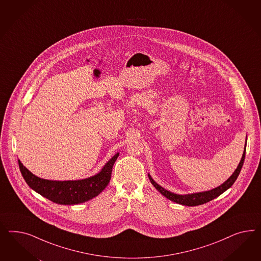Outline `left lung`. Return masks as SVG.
<instances>
[{
    "label": "left lung",
    "mask_w": 261,
    "mask_h": 261,
    "mask_svg": "<svg viewBox=\"0 0 261 261\" xmlns=\"http://www.w3.org/2000/svg\"><path fill=\"white\" fill-rule=\"evenodd\" d=\"M245 152L246 149L243 152L242 158H241V161H240L239 165L237 166L236 171L232 173V175L229 177V179L224 184H222L221 186H219L218 188L214 189V190H208V191H205V192H199V193L187 194V195L175 194V193H172V192H170L168 190H165L161 186H159L158 184L151 178L150 175H148V178L150 180L151 184L156 188V190H158L159 192H161L165 197L171 200V201H173L175 203H178V204H181V205H189V206L203 205L205 203L212 201L214 198L218 197L219 195H221L223 192H225L226 190L229 189L233 185V182H236L238 175H239L240 171H241L242 166L244 164Z\"/></svg>",
    "instance_id": "obj_1"
}]
</instances>
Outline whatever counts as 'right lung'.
<instances>
[{
  "label": "right lung",
  "mask_w": 261,
  "mask_h": 261,
  "mask_svg": "<svg viewBox=\"0 0 261 261\" xmlns=\"http://www.w3.org/2000/svg\"><path fill=\"white\" fill-rule=\"evenodd\" d=\"M118 157L119 153L111 159L99 173L79 181H49L41 179L27 169L20 161L18 163L24 181L32 190L56 204L75 205L97 196L107 187L110 182L112 168Z\"/></svg>",
  "instance_id": "add662e5"
}]
</instances>
